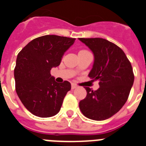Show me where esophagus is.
<instances>
[{"instance_id":"obj_1","label":"esophagus","mask_w":146,"mask_h":146,"mask_svg":"<svg viewBox=\"0 0 146 146\" xmlns=\"http://www.w3.org/2000/svg\"><path fill=\"white\" fill-rule=\"evenodd\" d=\"M77 87V86L76 84H74V83H72V85H71V88H72V89H76Z\"/></svg>"}]
</instances>
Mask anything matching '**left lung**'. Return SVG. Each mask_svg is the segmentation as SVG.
I'll use <instances>...</instances> for the list:
<instances>
[{"instance_id": "1", "label": "left lung", "mask_w": 146, "mask_h": 146, "mask_svg": "<svg viewBox=\"0 0 146 146\" xmlns=\"http://www.w3.org/2000/svg\"><path fill=\"white\" fill-rule=\"evenodd\" d=\"M79 39L93 52L95 60L89 76L98 80L99 88L86 89L80 102L82 114L94 120H104L117 113L127 102L134 82L130 62L122 49L101 38Z\"/></svg>"}]
</instances>
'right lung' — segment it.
I'll return each instance as SVG.
<instances>
[{"instance_id":"obj_1","label":"right lung","mask_w":146,"mask_h":146,"mask_svg":"<svg viewBox=\"0 0 146 146\" xmlns=\"http://www.w3.org/2000/svg\"><path fill=\"white\" fill-rule=\"evenodd\" d=\"M76 38L47 35L36 38L17 55L14 69L17 96L27 110L39 117H50L60 110L67 92L68 81L59 83L51 76L52 67L59 66Z\"/></svg>"}]
</instances>
